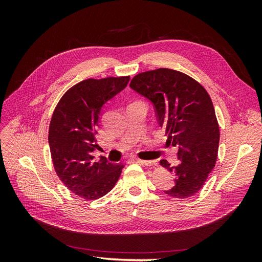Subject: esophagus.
I'll return each mask as SVG.
<instances>
[{
    "instance_id": "obj_1",
    "label": "esophagus",
    "mask_w": 262,
    "mask_h": 262,
    "mask_svg": "<svg viewBox=\"0 0 262 262\" xmlns=\"http://www.w3.org/2000/svg\"><path fill=\"white\" fill-rule=\"evenodd\" d=\"M137 163H140L142 165L144 166H153V165H156V163L154 161H143V160H136Z\"/></svg>"
}]
</instances>
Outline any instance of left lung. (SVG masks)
Listing matches in <instances>:
<instances>
[{
	"instance_id": "obj_1",
	"label": "left lung",
	"mask_w": 262,
	"mask_h": 262,
	"mask_svg": "<svg viewBox=\"0 0 262 262\" xmlns=\"http://www.w3.org/2000/svg\"><path fill=\"white\" fill-rule=\"evenodd\" d=\"M130 87L152 102L158 125L168 138L166 144L178 147V165L161 160L175 176V184L164 192L179 199L194 195L217 158L220 129L209 94L193 78L170 69L138 74Z\"/></svg>"
}]
</instances>
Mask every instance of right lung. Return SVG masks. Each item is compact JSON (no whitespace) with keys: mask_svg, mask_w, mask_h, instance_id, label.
<instances>
[{"mask_svg":"<svg viewBox=\"0 0 262 262\" xmlns=\"http://www.w3.org/2000/svg\"><path fill=\"white\" fill-rule=\"evenodd\" d=\"M129 81V76L85 80L63 95L54 109L49 128L54 169L66 187L83 199L107 194L124 167L104 156L94 161L93 152L98 147L95 138L102 107Z\"/></svg>","mask_w":262,"mask_h":262,"instance_id":"obj_1","label":"right lung"}]
</instances>
